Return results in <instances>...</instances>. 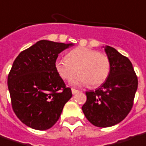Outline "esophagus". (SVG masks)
Wrapping results in <instances>:
<instances>
[{
  "label": "esophagus",
  "mask_w": 146,
  "mask_h": 146,
  "mask_svg": "<svg viewBox=\"0 0 146 146\" xmlns=\"http://www.w3.org/2000/svg\"><path fill=\"white\" fill-rule=\"evenodd\" d=\"M71 90H72V93H73V94H77L79 92V90H76V89H73V88Z\"/></svg>",
  "instance_id": "34e87169"
}]
</instances>
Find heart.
<instances>
[{
  "mask_svg": "<svg viewBox=\"0 0 146 146\" xmlns=\"http://www.w3.org/2000/svg\"><path fill=\"white\" fill-rule=\"evenodd\" d=\"M56 70L64 80H71L76 73L79 75L73 84H87L90 87L102 85L108 79L111 63L107 55L87 48H77L59 59L55 63Z\"/></svg>",
  "mask_w": 146,
  "mask_h": 146,
  "instance_id": "b5f03b06",
  "label": "heart"
}]
</instances>
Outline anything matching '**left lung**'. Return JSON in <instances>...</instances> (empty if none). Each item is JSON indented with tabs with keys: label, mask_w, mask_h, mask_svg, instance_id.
<instances>
[{
	"label": "left lung",
	"mask_w": 146,
	"mask_h": 146,
	"mask_svg": "<svg viewBox=\"0 0 146 146\" xmlns=\"http://www.w3.org/2000/svg\"><path fill=\"white\" fill-rule=\"evenodd\" d=\"M111 70L108 79L94 91H87L82 106L85 116L94 126L107 128L121 122L133 108L138 80L128 58L106 46Z\"/></svg>",
	"instance_id": "left-lung-1"
}]
</instances>
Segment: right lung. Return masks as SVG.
<instances>
[{
    "label": "right lung",
    "mask_w": 146,
    "mask_h": 146,
    "mask_svg": "<svg viewBox=\"0 0 146 146\" xmlns=\"http://www.w3.org/2000/svg\"><path fill=\"white\" fill-rule=\"evenodd\" d=\"M73 45L40 40L13 61L8 76L12 108L28 127L36 130L52 128L72 97L71 89L65 86L55 63L58 55Z\"/></svg>",
    "instance_id": "1"
}]
</instances>
